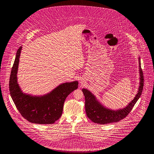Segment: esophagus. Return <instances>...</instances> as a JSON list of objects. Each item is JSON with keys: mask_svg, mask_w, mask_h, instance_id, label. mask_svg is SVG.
<instances>
[{"mask_svg": "<svg viewBox=\"0 0 154 154\" xmlns=\"http://www.w3.org/2000/svg\"><path fill=\"white\" fill-rule=\"evenodd\" d=\"M81 84H83V82H82V81H81Z\"/></svg>", "mask_w": 154, "mask_h": 154, "instance_id": "esophagus-1", "label": "esophagus"}]
</instances>
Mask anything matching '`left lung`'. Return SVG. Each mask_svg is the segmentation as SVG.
<instances>
[{
    "instance_id": "1",
    "label": "left lung",
    "mask_w": 154,
    "mask_h": 154,
    "mask_svg": "<svg viewBox=\"0 0 154 154\" xmlns=\"http://www.w3.org/2000/svg\"><path fill=\"white\" fill-rule=\"evenodd\" d=\"M139 64L140 85L134 98L125 107L117 110L106 108L99 102L95 96L88 89L83 88L82 91L85 96V107L87 116L93 122L98 124H106L119 122L126 117L141 95L144 86V76L141 67L140 58Z\"/></svg>"
}]
</instances>
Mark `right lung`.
<instances>
[{
	"label": "right lung",
	"mask_w": 154,
	"mask_h": 154,
	"mask_svg": "<svg viewBox=\"0 0 154 154\" xmlns=\"http://www.w3.org/2000/svg\"><path fill=\"white\" fill-rule=\"evenodd\" d=\"M22 47L17 50L9 81L10 95L23 117L31 123L51 124L61 117L67 96L78 88L77 81L63 83L43 96L22 92L17 82V72Z\"/></svg>",
	"instance_id": "obj_1"
}]
</instances>
